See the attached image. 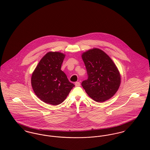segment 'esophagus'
Here are the masks:
<instances>
[{
  "instance_id": "34e87169",
  "label": "esophagus",
  "mask_w": 150,
  "mask_h": 150,
  "mask_svg": "<svg viewBox=\"0 0 150 150\" xmlns=\"http://www.w3.org/2000/svg\"><path fill=\"white\" fill-rule=\"evenodd\" d=\"M75 86H80V82H76L75 83Z\"/></svg>"
}]
</instances>
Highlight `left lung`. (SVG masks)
Segmentation results:
<instances>
[{
    "instance_id": "obj_1",
    "label": "left lung",
    "mask_w": 150,
    "mask_h": 150,
    "mask_svg": "<svg viewBox=\"0 0 150 150\" xmlns=\"http://www.w3.org/2000/svg\"><path fill=\"white\" fill-rule=\"evenodd\" d=\"M88 79L81 83L86 93L95 101L103 102L114 95L121 83L120 72L108 55L99 48L82 55Z\"/></svg>"
}]
</instances>
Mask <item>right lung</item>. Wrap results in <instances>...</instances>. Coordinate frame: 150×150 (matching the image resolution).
<instances>
[{"mask_svg":"<svg viewBox=\"0 0 150 150\" xmlns=\"http://www.w3.org/2000/svg\"><path fill=\"white\" fill-rule=\"evenodd\" d=\"M65 55L59 52L46 54L32 73L31 84L36 96L44 102L62 103L74 86L61 70Z\"/></svg>","mask_w":150,"mask_h":150,"instance_id":"add662e5","label":"right lung"}]
</instances>
